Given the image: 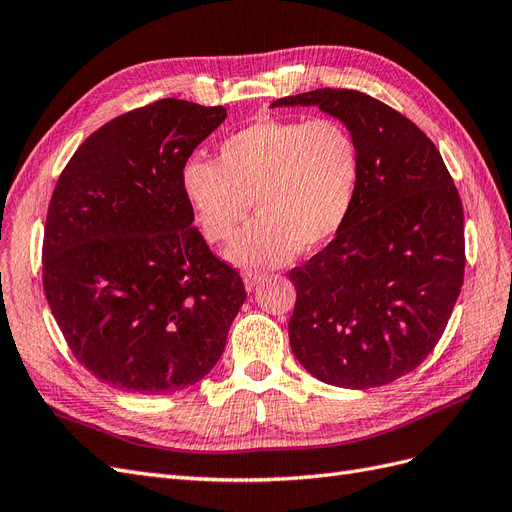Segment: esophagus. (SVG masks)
<instances>
[{
  "label": "esophagus",
  "instance_id": "esophagus-1",
  "mask_svg": "<svg viewBox=\"0 0 512 512\" xmlns=\"http://www.w3.org/2000/svg\"><path fill=\"white\" fill-rule=\"evenodd\" d=\"M260 280H265V273L262 271H245L243 273V282H245V288L252 290L256 284H260Z\"/></svg>",
  "mask_w": 512,
  "mask_h": 512
}]
</instances>
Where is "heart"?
Masks as SVG:
<instances>
[{"label":"heart","instance_id":"heart-1","mask_svg":"<svg viewBox=\"0 0 512 512\" xmlns=\"http://www.w3.org/2000/svg\"><path fill=\"white\" fill-rule=\"evenodd\" d=\"M361 183V149L337 119H260L226 136L218 160L181 170L183 196L203 237L228 241L256 203L258 218L228 245L243 269L288 262L327 245L350 218Z\"/></svg>","mask_w":512,"mask_h":512}]
</instances>
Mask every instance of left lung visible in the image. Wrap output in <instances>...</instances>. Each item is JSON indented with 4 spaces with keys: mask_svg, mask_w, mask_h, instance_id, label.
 Instances as JSON below:
<instances>
[{
    "mask_svg": "<svg viewBox=\"0 0 512 512\" xmlns=\"http://www.w3.org/2000/svg\"><path fill=\"white\" fill-rule=\"evenodd\" d=\"M271 106H318L361 149L348 222L288 273L292 354L342 389L389 384L436 348L459 297L466 239L453 177L416 123L361 91L324 87Z\"/></svg>",
    "mask_w": 512,
    "mask_h": 512,
    "instance_id": "1",
    "label": "left lung"
}]
</instances>
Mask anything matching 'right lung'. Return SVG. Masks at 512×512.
<instances>
[{"instance_id":"obj_1","label":"right lung","mask_w":512,"mask_h":512,"mask_svg":"<svg viewBox=\"0 0 512 512\" xmlns=\"http://www.w3.org/2000/svg\"><path fill=\"white\" fill-rule=\"evenodd\" d=\"M224 106L164 98L74 151L44 224L42 284L74 359L104 384L168 395L220 361L245 301L183 196L181 170Z\"/></svg>"}]
</instances>
